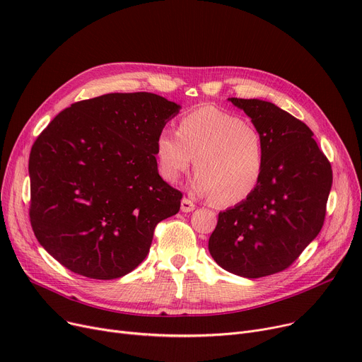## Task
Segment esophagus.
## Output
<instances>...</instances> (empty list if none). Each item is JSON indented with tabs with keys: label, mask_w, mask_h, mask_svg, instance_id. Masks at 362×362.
<instances>
[{
	"label": "esophagus",
	"mask_w": 362,
	"mask_h": 362,
	"mask_svg": "<svg viewBox=\"0 0 362 362\" xmlns=\"http://www.w3.org/2000/svg\"><path fill=\"white\" fill-rule=\"evenodd\" d=\"M180 210H182L183 213H191V211L195 210V204H194L191 199L183 198V199H182V204H180Z\"/></svg>",
	"instance_id": "obj_1"
}]
</instances>
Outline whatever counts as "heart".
<instances>
[{"label":"heart","mask_w":362,"mask_h":362,"mask_svg":"<svg viewBox=\"0 0 362 362\" xmlns=\"http://www.w3.org/2000/svg\"><path fill=\"white\" fill-rule=\"evenodd\" d=\"M194 192L218 205H236L257 189L265 164L259 130L238 114L204 105L185 114L177 132L164 129L156 141L161 177L177 183L194 160Z\"/></svg>","instance_id":"obj_1"}]
</instances>
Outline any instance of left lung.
Segmentation results:
<instances>
[{
    "mask_svg": "<svg viewBox=\"0 0 362 362\" xmlns=\"http://www.w3.org/2000/svg\"><path fill=\"white\" fill-rule=\"evenodd\" d=\"M229 101L259 130L265 164L252 195L218 214L208 250L226 272L258 279L288 269L320 233L332 165L311 129L288 111L257 98Z\"/></svg>",
    "mask_w": 362,
    "mask_h": 362,
    "instance_id": "obj_1",
    "label": "left lung"
}]
</instances>
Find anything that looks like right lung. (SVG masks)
Listing matches in <instances>:
<instances>
[{
  "mask_svg": "<svg viewBox=\"0 0 362 362\" xmlns=\"http://www.w3.org/2000/svg\"><path fill=\"white\" fill-rule=\"evenodd\" d=\"M180 105L149 92L71 104L29 157L30 224L70 272L119 279L145 259L156 226L179 213L182 194L158 175L156 141Z\"/></svg>",
  "mask_w": 362,
  "mask_h": 362,
  "instance_id": "1",
  "label": "right lung"
}]
</instances>
